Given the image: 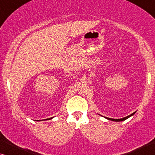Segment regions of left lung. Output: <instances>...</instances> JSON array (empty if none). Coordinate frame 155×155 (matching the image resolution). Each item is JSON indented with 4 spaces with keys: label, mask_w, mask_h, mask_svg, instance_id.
I'll return each mask as SVG.
<instances>
[{
    "label": "left lung",
    "mask_w": 155,
    "mask_h": 155,
    "mask_svg": "<svg viewBox=\"0 0 155 155\" xmlns=\"http://www.w3.org/2000/svg\"><path fill=\"white\" fill-rule=\"evenodd\" d=\"M135 113V112H134V113H133V114H131L130 115H129V116H126V117H124V118H119V119H115V118H107V117H104V118H107V119H108V120H113V121H116V122H118V121H123V120H126L127 118H130V116H132L133 114H134Z\"/></svg>",
    "instance_id": "8db88e82"
}]
</instances>
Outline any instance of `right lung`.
<instances>
[{
	"label": "right lung",
	"mask_w": 155,
	"mask_h": 155,
	"mask_svg": "<svg viewBox=\"0 0 155 155\" xmlns=\"http://www.w3.org/2000/svg\"><path fill=\"white\" fill-rule=\"evenodd\" d=\"M53 118H47V119H45V120H48V119H51ZM37 121H39V120H37Z\"/></svg>",
	"instance_id": "add662e5"
}]
</instances>
